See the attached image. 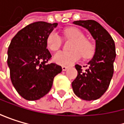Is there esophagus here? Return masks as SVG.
<instances>
[{
	"mask_svg": "<svg viewBox=\"0 0 124 124\" xmlns=\"http://www.w3.org/2000/svg\"><path fill=\"white\" fill-rule=\"evenodd\" d=\"M62 70H68L69 68V67L68 66H62Z\"/></svg>",
	"mask_w": 124,
	"mask_h": 124,
	"instance_id": "esophagus-1",
	"label": "esophagus"
}]
</instances>
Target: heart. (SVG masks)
<instances>
[{"label": "heart", "instance_id": "b5f03b06", "mask_svg": "<svg viewBox=\"0 0 124 124\" xmlns=\"http://www.w3.org/2000/svg\"><path fill=\"white\" fill-rule=\"evenodd\" d=\"M65 34L67 37L72 39L73 41L70 45V52L59 51L53 56L55 63L59 65H72L80 59V55L84 59L91 57L94 53L92 44L85 39V35L80 30L76 27H70L65 30ZM62 39L58 32L56 31L51 32L47 39V46L52 50H58L61 45Z\"/></svg>", "mask_w": 124, "mask_h": 124}]
</instances>
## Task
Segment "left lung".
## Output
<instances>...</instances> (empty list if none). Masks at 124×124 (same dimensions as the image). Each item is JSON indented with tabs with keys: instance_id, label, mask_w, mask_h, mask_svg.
Wrapping results in <instances>:
<instances>
[{
	"instance_id": "obj_1",
	"label": "left lung",
	"mask_w": 124,
	"mask_h": 124,
	"mask_svg": "<svg viewBox=\"0 0 124 124\" xmlns=\"http://www.w3.org/2000/svg\"><path fill=\"white\" fill-rule=\"evenodd\" d=\"M73 23L85 28L91 33L95 40V52L87 63V69L83 70L82 66L75 65L77 77L71 83L72 88L79 98L94 101L106 92L112 78L116 57L115 41L109 33L94 20L76 21Z\"/></svg>"
}]
</instances>
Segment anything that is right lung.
Segmentation results:
<instances>
[{"label": "right lung", "instance_id": "add662e5", "mask_svg": "<svg viewBox=\"0 0 124 124\" xmlns=\"http://www.w3.org/2000/svg\"><path fill=\"white\" fill-rule=\"evenodd\" d=\"M58 25L37 21L23 27L11 40L7 51V65L12 83L17 92L27 101H36L47 94L54 78L62 67L48 64L51 54L47 39Z\"/></svg>", "mask_w": 124, "mask_h": 124}]
</instances>
